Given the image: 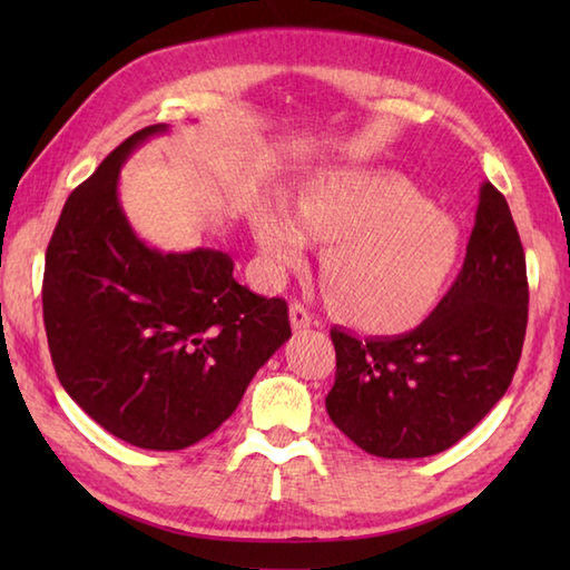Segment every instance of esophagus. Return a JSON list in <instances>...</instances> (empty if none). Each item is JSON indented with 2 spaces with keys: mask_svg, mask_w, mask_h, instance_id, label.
Here are the masks:
<instances>
[{
  "mask_svg": "<svg viewBox=\"0 0 570 570\" xmlns=\"http://www.w3.org/2000/svg\"><path fill=\"white\" fill-rule=\"evenodd\" d=\"M288 316H292L294 331H306L308 325L313 323L311 311H308V308H304L301 304H292V308H288Z\"/></svg>",
  "mask_w": 570,
  "mask_h": 570,
  "instance_id": "obj_1",
  "label": "esophagus"
}]
</instances>
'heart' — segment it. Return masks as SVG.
Wrapping results in <instances>:
<instances>
[{
    "label": "heart",
    "mask_w": 570,
    "mask_h": 570,
    "mask_svg": "<svg viewBox=\"0 0 570 570\" xmlns=\"http://www.w3.org/2000/svg\"><path fill=\"white\" fill-rule=\"evenodd\" d=\"M266 272L284 276L325 242L323 282L333 306L362 331H414L439 308L460 257V229L414 180L390 168H321L294 196L249 210Z\"/></svg>",
    "instance_id": "1"
}]
</instances>
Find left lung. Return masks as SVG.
<instances>
[{
    "instance_id": "1",
    "label": "left lung",
    "mask_w": 570,
    "mask_h": 570,
    "mask_svg": "<svg viewBox=\"0 0 570 570\" xmlns=\"http://www.w3.org/2000/svg\"><path fill=\"white\" fill-rule=\"evenodd\" d=\"M527 259L510 205L480 186L465 262L419 328L357 337L333 328L328 416L377 458H426L458 443L512 384L527 333Z\"/></svg>"
}]
</instances>
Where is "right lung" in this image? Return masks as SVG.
Returning a JSON list of instances; mask_svg holds the SVG:
<instances>
[{
  "label": "right lung",
  "mask_w": 570,
  "mask_h": 570,
  "mask_svg": "<svg viewBox=\"0 0 570 570\" xmlns=\"http://www.w3.org/2000/svg\"><path fill=\"white\" fill-rule=\"evenodd\" d=\"M166 131L139 129L70 193L43 272L60 384L105 431L147 451H180L210 435L292 337L286 301L237 284L225 252H161L129 225L119 171Z\"/></svg>",
  "instance_id": "add662e5"
}]
</instances>
